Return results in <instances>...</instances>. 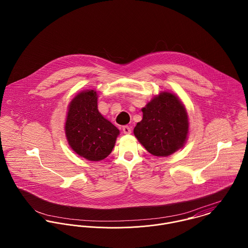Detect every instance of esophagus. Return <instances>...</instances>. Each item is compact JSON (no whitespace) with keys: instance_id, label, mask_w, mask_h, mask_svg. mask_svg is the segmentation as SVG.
Returning <instances> with one entry per match:
<instances>
[{"instance_id":"obj_1","label":"esophagus","mask_w":248,"mask_h":248,"mask_svg":"<svg viewBox=\"0 0 248 248\" xmlns=\"http://www.w3.org/2000/svg\"><path fill=\"white\" fill-rule=\"evenodd\" d=\"M122 130H123L124 134H126V135H129V134H131V132H132V128H131L130 126H128V125L124 126Z\"/></svg>"}]
</instances>
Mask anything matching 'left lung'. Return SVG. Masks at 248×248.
I'll return each instance as SVG.
<instances>
[{"mask_svg": "<svg viewBox=\"0 0 248 248\" xmlns=\"http://www.w3.org/2000/svg\"><path fill=\"white\" fill-rule=\"evenodd\" d=\"M143 118L134 134L152 155L167 156L183 146L188 134V116L177 96L163 92L142 108Z\"/></svg>", "mask_w": 248, "mask_h": 248, "instance_id": "left-lung-1", "label": "left lung"}]
</instances>
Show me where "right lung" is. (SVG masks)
Listing matches in <instances>:
<instances>
[{
	"label": "right lung",
	"mask_w": 248,
	"mask_h": 248,
	"mask_svg": "<svg viewBox=\"0 0 248 248\" xmlns=\"http://www.w3.org/2000/svg\"><path fill=\"white\" fill-rule=\"evenodd\" d=\"M65 130L71 149L91 161L107 157L119 135V130L98 111L97 94L93 90L82 92L73 98Z\"/></svg>",
	"instance_id": "obj_1"
}]
</instances>
